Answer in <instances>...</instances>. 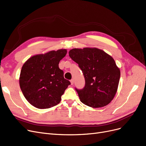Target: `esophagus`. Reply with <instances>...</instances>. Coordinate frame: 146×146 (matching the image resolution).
<instances>
[{
	"instance_id": "obj_1",
	"label": "esophagus",
	"mask_w": 146,
	"mask_h": 146,
	"mask_svg": "<svg viewBox=\"0 0 146 146\" xmlns=\"http://www.w3.org/2000/svg\"><path fill=\"white\" fill-rule=\"evenodd\" d=\"M70 82H71V84H72V85H73V84H74V80H73V79H72V80H70Z\"/></svg>"
}]
</instances>
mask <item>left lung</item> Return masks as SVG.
I'll list each match as a JSON object with an SVG mask.
<instances>
[{
	"mask_svg": "<svg viewBox=\"0 0 146 146\" xmlns=\"http://www.w3.org/2000/svg\"><path fill=\"white\" fill-rule=\"evenodd\" d=\"M69 56L83 72L85 85L75 88L80 101L93 108L109 104L117 92L120 72L110 55L96 48H74Z\"/></svg>",
	"mask_w": 146,
	"mask_h": 146,
	"instance_id": "1",
	"label": "left lung"
}]
</instances>
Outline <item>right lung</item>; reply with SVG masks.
Wrapping results in <instances>:
<instances>
[{
    "mask_svg": "<svg viewBox=\"0 0 146 146\" xmlns=\"http://www.w3.org/2000/svg\"><path fill=\"white\" fill-rule=\"evenodd\" d=\"M66 54V49L51 50L31 56L23 64L19 80L20 88L28 102L36 108L49 109L59 104L70 85L58 66Z\"/></svg>",
    "mask_w": 146,
    "mask_h": 146,
    "instance_id": "obj_1",
    "label": "right lung"
}]
</instances>
